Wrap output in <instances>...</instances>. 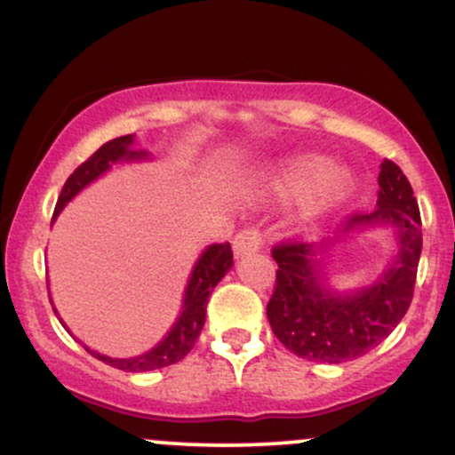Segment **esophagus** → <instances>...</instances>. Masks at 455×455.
<instances>
[{
  "label": "esophagus",
  "instance_id": "obj_1",
  "mask_svg": "<svg viewBox=\"0 0 455 455\" xmlns=\"http://www.w3.org/2000/svg\"><path fill=\"white\" fill-rule=\"evenodd\" d=\"M265 243V237H263V231L257 227H248L243 228V231H239L235 235L233 239V250L237 257H245V254H252V252H259L260 248H263Z\"/></svg>",
  "mask_w": 455,
  "mask_h": 455
}]
</instances>
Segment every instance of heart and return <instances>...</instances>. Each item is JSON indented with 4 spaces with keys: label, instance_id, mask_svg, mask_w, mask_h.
<instances>
[{
    "label": "heart",
    "instance_id": "heart-1",
    "mask_svg": "<svg viewBox=\"0 0 455 455\" xmlns=\"http://www.w3.org/2000/svg\"><path fill=\"white\" fill-rule=\"evenodd\" d=\"M348 184H351V177H348L344 171H329V173H325L318 180V196H338L342 195L344 190H347Z\"/></svg>",
    "mask_w": 455,
    "mask_h": 455
}]
</instances>
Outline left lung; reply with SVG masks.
<instances>
[{
	"label": "left lung",
	"mask_w": 455,
	"mask_h": 455,
	"mask_svg": "<svg viewBox=\"0 0 455 455\" xmlns=\"http://www.w3.org/2000/svg\"><path fill=\"white\" fill-rule=\"evenodd\" d=\"M377 210L347 222H389L398 228L400 252L370 289L353 295L327 293L312 263V245L280 242L271 248L278 263L267 318L275 338L307 362L342 363L372 351L394 331L415 293L421 254V216L412 188L395 162L385 160L379 175Z\"/></svg>",
	"instance_id": "left-lung-1"
}]
</instances>
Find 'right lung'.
<instances>
[{
	"label": "right lung",
	"instance_id": "obj_1",
	"mask_svg": "<svg viewBox=\"0 0 455 455\" xmlns=\"http://www.w3.org/2000/svg\"><path fill=\"white\" fill-rule=\"evenodd\" d=\"M132 134L126 137H119L104 143L100 149H96L83 164H78L75 173L66 180L64 188H61V195L57 198L55 213L53 218L64 210V205L70 201L76 192H81L90 181L96 180L98 175H102L108 166L115 164L117 160H137L145 158V151H132ZM233 265V250L231 243H213L203 252V257L196 260L195 269H192L190 280H188V289L184 297V310H181L180 318L175 321V325L171 327V331L166 333L164 340L158 347H154L151 351L139 357L130 359H113L107 355L92 353L93 357H98L100 362L113 365L117 370H126V372H148V370H158L164 365L177 363L180 359H184L188 353L192 351L195 342L198 340V333H201L203 325H205V307L207 299H210L213 286L224 278L228 269ZM53 304V301H51Z\"/></svg>",
	"mask_w": 455,
	"mask_h": 455
}]
</instances>
